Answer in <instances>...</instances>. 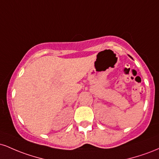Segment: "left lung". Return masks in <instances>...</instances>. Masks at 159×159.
<instances>
[{
  "label": "left lung",
  "mask_w": 159,
  "mask_h": 159,
  "mask_svg": "<svg viewBox=\"0 0 159 159\" xmlns=\"http://www.w3.org/2000/svg\"><path fill=\"white\" fill-rule=\"evenodd\" d=\"M129 57H131V56H129Z\"/></svg>",
  "instance_id": "1"
}]
</instances>
